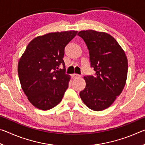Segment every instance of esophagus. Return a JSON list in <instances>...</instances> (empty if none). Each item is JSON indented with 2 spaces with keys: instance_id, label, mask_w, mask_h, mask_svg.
I'll list each match as a JSON object with an SVG mask.
<instances>
[{
  "instance_id": "1",
  "label": "esophagus",
  "mask_w": 145,
  "mask_h": 145,
  "mask_svg": "<svg viewBox=\"0 0 145 145\" xmlns=\"http://www.w3.org/2000/svg\"><path fill=\"white\" fill-rule=\"evenodd\" d=\"M73 77H79L80 75L78 74H77V73H73V74L72 75Z\"/></svg>"
}]
</instances>
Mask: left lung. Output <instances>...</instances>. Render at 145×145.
I'll return each instance as SVG.
<instances>
[{
  "instance_id": "1",
  "label": "left lung",
  "mask_w": 145,
  "mask_h": 145,
  "mask_svg": "<svg viewBox=\"0 0 145 145\" xmlns=\"http://www.w3.org/2000/svg\"><path fill=\"white\" fill-rule=\"evenodd\" d=\"M80 36L88 46L91 67L95 76H85L86 86L80 92L84 104L100 111L111 106L125 85L128 61L124 50L110 34L93 30L81 31Z\"/></svg>"
}]
</instances>
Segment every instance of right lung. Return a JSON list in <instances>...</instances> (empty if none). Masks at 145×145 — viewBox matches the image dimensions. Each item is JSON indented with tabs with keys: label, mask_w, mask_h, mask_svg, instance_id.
I'll return each instance as SVG.
<instances>
[{
	"label": "right lung",
	"mask_w": 145,
	"mask_h": 145,
	"mask_svg": "<svg viewBox=\"0 0 145 145\" xmlns=\"http://www.w3.org/2000/svg\"><path fill=\"white\" fill-rule=\"evenodd\" d=\"M77 33L67 31L37 36L20 58L18 73L22 88L38 109L49 110L62 100L70 80L63 59L65 48ZM61 65L63 69H58Z\"/></svg>",
	"instance_id": "obj_1"
}]
</instances>
